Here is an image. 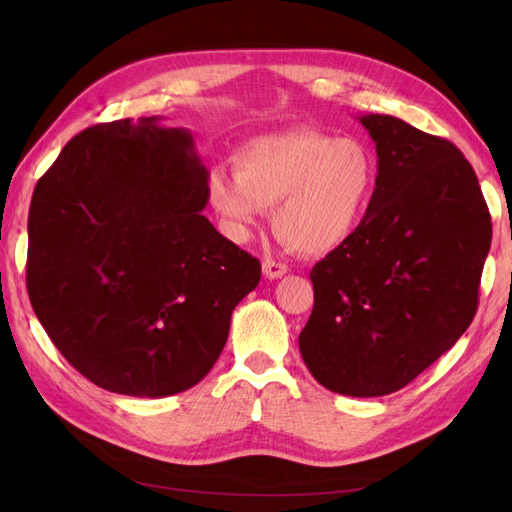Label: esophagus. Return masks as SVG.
<instances>
[{"label": "esophagus", "mask_w": 512, "mask_h": 512, "mask_svg": "<svg viewBox=\"0 0 512 512\" xmlns=\"http://www.w3.org/2000/svg\"><path fill=\"white\" fill-rule=\"evenodd\" d=\"M262 273H265L269 280H277V277H282V275L288 273V267L280 260L265 258V260H262Z\"/></svg>", "instance_id": "esophagus-1"}]
</instances>
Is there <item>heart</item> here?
Instances as JSON below:
<instances>
[{
  "instance_id": "heart-1",
  "label": "heart",
  "mask_w": 512,
  "mask_h": 512,
  "mask_svg": "<svg viewBox=\"0 0 512 512\" xmlns=\"http://www.w3.org/2000/svg\"><path fill=\"white\" fill-rule=\"evenodd\" d=\"M376 173L365 143L297 128L245 143L235 156V175H209V200L232 237H247L273 209L282 241L318 254L342 243L361 222Z\"/></svg>"
}]
</instances>
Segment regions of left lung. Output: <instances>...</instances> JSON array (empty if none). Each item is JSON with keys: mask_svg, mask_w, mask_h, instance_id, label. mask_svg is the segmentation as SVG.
Instances as JSON below:
<instances>
[{"mask_svg": "<svg viewBox=\"0 0 512 512\" xmlns=\"http://www.w3.org/2000/svg\"><path fill=\"white\" fill-rule=\"evenodd\" d=\"M378 153L361 224L309 273L314 309L299 335L333 393L404 389L455 346L478 307L491 215L474 168L446 138L363 115Z\"/></svg>", "mask_w": 512, "mask_h": 512, "instance_id": "left-lung-1", "label": "left lung"}]
</instances>
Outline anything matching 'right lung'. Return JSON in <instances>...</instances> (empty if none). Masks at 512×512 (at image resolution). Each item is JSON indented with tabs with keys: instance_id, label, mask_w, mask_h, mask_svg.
<instances>
[{
	"instance_id": "1",
	"label": "right lung",
	"mask_w": 512,
	"mask_h": 512,
	"mask_svg": "<svg viewBox=\"0 0 512 512\" xmlns=\"http://www.w3.org/2000/svg\"><path fill=\"white\" fill-rule=\"evenodd\" d=\"M207 179L188 130L143 117L76 134L36 183L29 301L66 361L106 391L192 389L260 282L258 258L203 215Z\"/></svg>"
}]
</instances>
